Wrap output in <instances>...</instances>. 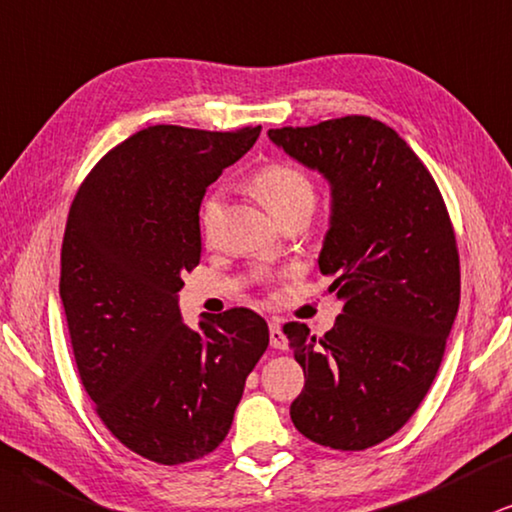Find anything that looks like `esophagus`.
<instances>
[{
	"mask_svg": "<svg viewBox=\"0 0 512 512\" xmlns=\"http://www.w3.org/2000/svg\"><path fill=\"white\" fill-rule=\"evenodd\" d=\"M269 342H271V347H274V349H286L288 347L286 335H283L278 323H269Z\"/></svg>",
	"mask_w": 512,
	"mask_h": 512,
	"instance_id": "34e87169",
	"label": "esophagus"
}]
</instances>
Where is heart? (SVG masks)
Returning a JSON list of instances; mask_svg holds the SVG:
<instances>
[{
	"instance_id": "heart-1",
	"label": "heart",
	"mask_w": 512,
	"mask_h": 512,
	"mask_svg": "<svg viewBox=\"0 0 512 512\" xmlns=\"http://www.w3.org/2000/svg\"><path fill=\"white\" fill-rule=\"evenodd\" d=\"M252 191L274 215L281 219L302 205H314V186L312 179L304 174L300 167L288 163H269L250 177ZM219 208H222V193L210 191L203 198L198 210V226L205 236L210 234L217 222Z\"/></svg>"
}]
</instances>
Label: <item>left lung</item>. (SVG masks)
<instances>
[{
	"label": "left lung",
	"instance_id": "1",
	"mask_svg": "<svg viewBox=\"0 0 512 512\" xmlns=\"http://www.w3.org/2000/svg\"><path fill=\"white\" fill-rule=\"evenodd\" d=\"M331 186L319 255L342 302L323 338L286 323L304 390L290 418L304 437L361 451L392 437L428 394L461 300L449 212L428 167L392 127L366 115L269 129Z\"/></svg>",
	"mask_w": 512,
	"mask_h": 512
}]
</instances>
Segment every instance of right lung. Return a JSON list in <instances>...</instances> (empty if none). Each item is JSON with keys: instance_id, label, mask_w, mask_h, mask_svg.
I'll return each mask as SVG.
<instances>
[{"instance_id": "obj_1", "label": "right lung", "mask_w": 512, "mask_h": 512, "mask_svg": "<svg viewBox=\"0 0 512 512\" xmlns=\"http://www.w3.org/2000/svg\"><path fill=\"white\" fill-rule=\"evenodd\" d=\"M260 129H141L103 155L70 205L58 290L77 371L103 425L148 461L215 451L269 345L267 321L245 307L189 328L177 295L200 262L205 191Z\"/></svg>"}]
</instances>
